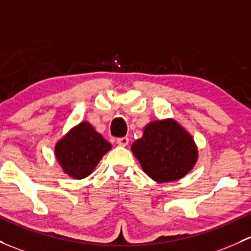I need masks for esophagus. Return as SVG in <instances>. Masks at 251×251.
Returning a JSON list of instances; mask_svg holds the SVG:
<instances>
[{
    "label": "esophagus",
    "mask_w": 251,
    "mask_h": 251,
    "mask_svg": "<svg viewBox=\"0 0 251 251\" xmlns=\"http://www.w3.org/2000/svg\"><path fill=\"white\" fill-rule=\"evenodd\" d=\"M117 143L121 147H126L128 144V138L127 137H120V138L117 139Z\"/></svg>",
    "instance_id": "obj_1"
}]
</instances>
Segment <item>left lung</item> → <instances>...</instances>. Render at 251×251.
<instances>
[{"instance_id": "left-lung-1", "label": "left lung", "mask_w": 251, "mask_h": 251, "mask_svg": "<svg viewBox=\"0 0 251 251\" xmlns=\"http://www.w3.org/2000/svg\"><path fill=\"white\" fill-rule=\"evenodd\" d=\"M152 180L170 183L186 176L199 159L191 134L173 119L151 121L131 147Z\"/></svg>"}]
</instances>
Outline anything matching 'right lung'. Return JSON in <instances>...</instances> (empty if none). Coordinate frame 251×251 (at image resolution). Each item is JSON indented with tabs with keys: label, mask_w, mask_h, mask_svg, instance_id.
<instances>
[{
	"label": "right lung",
	"mask_w": 251,
	"mask_h": 251,
	"mask_svg": "<svg viewBox=\"0 0 251 251\" xmlns=\"http://www.w3.org/2000/svg\"><path fill=\"white\" fill-rule=\"evenodd\" d=\"M112 149L107 142L88 121H81L71 128L55 146V156L63 172L75 179L90 176L92 171Z\"/></svg>",
	"instance_id": "add662e5"
}]
</instances>
